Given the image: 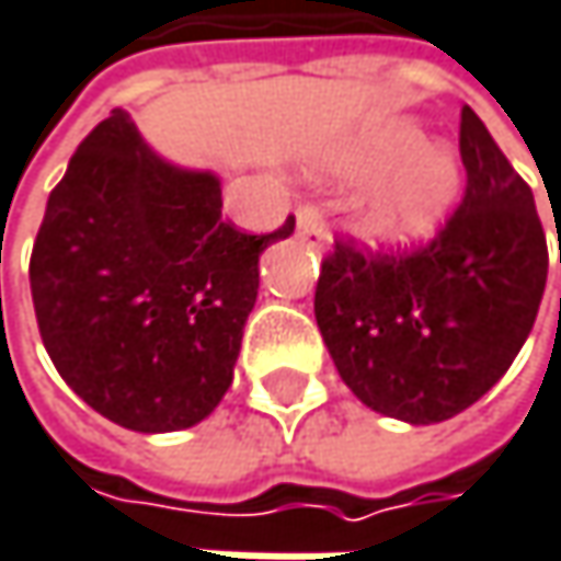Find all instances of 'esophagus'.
<instances>
[{"instance_id": "34e87169", "label": "esophagus", "mask_w": 561, "mask_h": 561, "mask_svg": "<svg viewBox=\"0 0 561 561\" xmlns=\"http://www.w3.org/2000/svg\"><path fill=\"white\" fill-rule=\"evenodd\" d=\"M298 237H301L308 247H314V250H328V247H331V230H328L321 211H318L314 205H301V208H298Z\"/></svg>"}]
</instances>
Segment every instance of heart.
<instances>
[{
  "label": "heart",
  "instance_id": "1",
  "mask_svg": "<svg viewBox=\"0 0 561 561\" xmlns=\"http://www.w3.org/2000/svg\"><path fill=\"white\" fill-rule=\"evenodd\" d=\"M331 170L340 179H369L353 202V228L369 247L385 250L431 240L466 179L459 153L431 140L414 118L373 122L333 157Z\"/></svg>",
  "mask_w": 561,
  "mask_h": 561
}]
</instances>
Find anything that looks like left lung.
I'll return each mask as SVG.
<instances>
[{
  "label": "left lung",
  "instance_id": "obj_1",
  "mask_svg": "<svg viewBox=\"0 0 561 561\" xmlns=\"http://www.w3.org/2000/svg\"><path fill=\"white\" fill-rule=\"evenodd\" d=\"M466 195L414 253L336 243L314 318L346 388L404 424H439L476 404L530 336L549 253L530 185L482 118L459 122Z\"/></svg>",
  "mask_w": 561,
  "mask_h": 561
}]
</instances>
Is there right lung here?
<instances>
[{"mask_svg": "<svg viewBox=\"0 0 561 561\" xmlns=\"http://www.w3.org/2000/svg\"><path fill=\"white\" fill-rule=\"evenodd\" d=\"M291 230L240 233L221 218V179L163 160L112 112L50 192L31 253L57 373L118 427H195L233 382L260 253Z\"/></svg>", "mask_w": 561, "mask_h": 561, "instance_id": "add662e5", "label": "right lung"}]
</instances>
